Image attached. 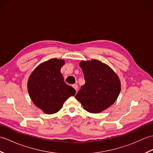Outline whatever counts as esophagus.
<instances>
[{"instance_id": "34e87169", "label": "esophagus", "mask_w": 153, "mask_h": 153, "mask_svg": "<svg viewBox=\"0 0 153 153\" xmlns=\"http://www.w3.org/2000/svg\"><path fill=\"white\" fill-rule=\"evenodd\" d=\"M72 87H74V89H75V90H76V91H77V89H78V86H77V84H74V85H72Z\"/></svg>"}]
</instances>
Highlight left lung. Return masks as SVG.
Here are the masks:
<instances>
[{
  "label": "left lung",
  "mask_w": 153,
  "mask_h": 153,
  "mask_svg": "<svg viewBox=\"0 0 153 153\" xmlns=\"http://www.w3.org/2000/svg\"><path fill=\"white\" fill-rule=\"evenodd\" d=\"M79 66L85 83L75 96L91 113H99L112 105L121 90L118 76L108 65L97 60L82 61Z\"/></svg>",
  "instance_id": "8db88e82"
}]
</instances>
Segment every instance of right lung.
Returning a JSON list of instances; mask_svg holds the SVG:
<instances>
[{"label": "right lung", "mask_w": 153, "mask_h": 153, "mask_svg": "<svg viewBox=\"0 0 153 153\" xmlns=\"http://www.w3.org/2000/svg\"><path fill=\"white\" fill-rule=\"evenodd\" d=\"M64 60L53 58L40 64L29 77L27 90L35 105L52 114L59 111L64 102L74 96L76 90L64 82L60 68Z\"/></svg>", "instance_id": "add662e5"}]
</instances>
